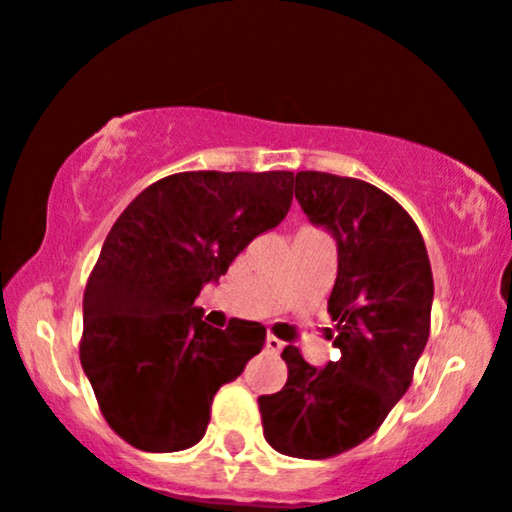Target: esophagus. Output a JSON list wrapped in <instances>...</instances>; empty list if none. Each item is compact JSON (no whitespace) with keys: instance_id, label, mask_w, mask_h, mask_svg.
<instances>
[{"instance_id":"34e87169","label":"esophagus","mask_w":512,"mask_h":512,"mask_svg":"<svg viewBox=\"0 0 512 512\" xmlns=\"http://www.w3.org/2000/svg\"><path fill=\"white\" fill-rule=\"evenodd\" d=\"M282 347H285V342L275 338V335H268V338H266V350H268V352L278 354V352H282Z\"/></svg>"}]
</instances>
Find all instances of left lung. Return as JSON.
Listing matches in <instances>:
<instances>
[{
    "instance_id": "8db88e82",
    "label": "left lung",
    "mask_w": 512,
    "mask_h": 512,
    "mask_svg": "<svg viewBox=\"0 0 512 512\" xmlns=\"http://www.w3.org/2000/svg\"><path fill=\"white\" fill-rule=\"evenodd\" d=\"M294 196L338 239L328 338L338 362L314 369L285 347L287 383L261 395L263 436L278 453L326 460L374 436L410 388L431 330L434 275L422 232L405 208L362 179L297 172Z\"/></svg>"
}]
</instances>
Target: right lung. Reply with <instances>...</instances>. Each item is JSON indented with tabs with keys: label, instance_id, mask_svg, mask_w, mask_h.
Wrapping results in <instances>:
<instances>
[{
	"label": "right lung",
	"instance_id": "add662e5",
	"mask_svg": "<svg viewBox=\"0 0 512 512\" xmlns=\"http://www.w3.org/2000/svg\"><path fill=\"white\" fill-rule=\"evenodd\" d=\"M292 184V172H177L112 225L83 292L78 354L102 417L129 446H196L215 393L263 350L266 326L213 328L194 299L285 220Z\"/></svg>",
	"mask_w": 512,
	"mask_h": 512
}]
</instances>
